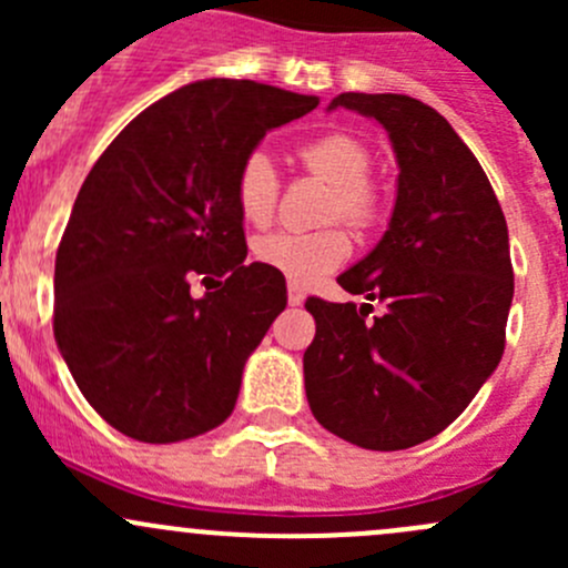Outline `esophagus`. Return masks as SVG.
Listing matches in <instances>:
<instances>
[{"label": "esophagus", "mask_w": 568, "mask_h": 568, "mask_svg": "<svg viewBox=\"0 0 568 568\" xmlns=\"http://www.w3.org/2000/svg\"><path fill=\"white\" fill-rule=\"evenodd\" d=\"M288 305L291 307L305 305V294H302V288H296V285H288Z\"/></svg>", "instance_id": "obj_1"}]
</instances>
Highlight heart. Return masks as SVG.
I'll use <instances>...</instances> for the list:
<instances>
[{"mask_svg": "<svg viewBox=\"0 0 568 568\" xmlns=\"http://www.w3.org/2000/svg\"><path fill=\"white\" fill-rule=\"evenodd\" d=\"M300 159L313 175L335 186L332 216H343L354 225H368L374 220L376 194L368 183L371 153L363 142L348 134H324L302 145ZM277 194L280 175L272 159L261 151L250 153L236 175V203L244 220L250 225H266L277 209ZM252 252L261 266L283 274L296 288H305L341 266L352 252V242L337 227L313 233L274 231L257 239Z\"/></svg>", "mask_w": 568, "mask_h": 568, "instance_id": "obj_1", "label": "heart"}]
</instances>
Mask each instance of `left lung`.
Here are the masks:
<instances>
[{"label": "left lung", "instance_id": "left-lung-1", "mask_svg": "<svg viewBox=\"0 0 568 568\" xmlns=\"http://www.w3.org/2000/svg\"><path fill=\"white\" fill-rule=\"evenodd\" d=\"M374 118L398 164L385 236L337 277L365 307L307 300L316 337L305 393L326 432L368 450L437 437L495 374L514 300L508 227L491 183L454 125L423 101L341 93L332 109Z\"/></svg>", "mask_w": 568, "mask_h": 568}]
</instances>
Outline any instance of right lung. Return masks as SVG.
Here are the masks:
<instances>
[{"label":"right lung","instance_id":"add662e5","mask_svg":"<svg viewBox=\"0 0 568 568\" xmlns=\"http://www.w3.org/2000/svg\"><path fill=\"white\" fill-rule=\"evenodd\" d=\"M316 95L200 79L136 114L84 178L54 263V341L95 412L168 445L231 417L244 365L285 311L283 274L244 263L236 175ZM215 285L191 296V280Z\"/></svg>","mask_w":568,"mask_h":568}]
</instances>
